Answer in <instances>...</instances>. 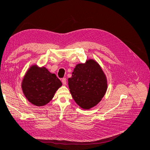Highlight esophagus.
I'll list each match as a JSON object with an SVG mask.
<instances>
[{
	"instance_id": "obj_1",
	"label": "esophagus",
	"mask_w": 150,
	"mask_h": 150,
	"mask_svg": "<svg viewBox=\"0 0 150 150\" xmlns=\"http://www.w3.org/2000/svg\"><path fill=\"white\" fill-rule=\"evenodd\" d=\"M62 84H64V85H66V84L67 82H66V79L65 78L62 79Z\"/></svg>"
}]
</instances>
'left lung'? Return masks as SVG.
Instances as JSON below:
<instances>
[{
    "mask_svg": "<svg viewBox=\"0 0 150 150\" xmlns=\"http://www.w3.org/2000/svg\"><path fill=\"white\" fill-rule=\"evenodd\" d=\"M75 102L83 109H90L100 102L107 89V80L101 67L92 59L77 64L68 79Z\"/></svg>",
    "mask_w": 150,
    "mask_h": 150,
    "instance_id": "1",
    "label": "left lung"
}]
</instances>
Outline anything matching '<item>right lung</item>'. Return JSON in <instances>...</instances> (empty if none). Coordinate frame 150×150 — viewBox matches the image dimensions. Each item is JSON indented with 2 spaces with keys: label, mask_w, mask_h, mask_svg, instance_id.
<instances>
[{
  "label": "right lung",
  "mask_w": 150,
  "mask_h": 150,
  "mask_svg": "<svg viewBox=\"0 0 150 150\" xmlns=\"http://www.w3.org/2000/svg\"><path fill=\"white\" fill-rule=\"evenodd\" d=\"M62 83L56 74H52L44 67L31 66L27 71L22 83L25 96L32 104L42 106L54 97Z\"/></svg>",
  "instance_id": "1"
}]
</instances>
